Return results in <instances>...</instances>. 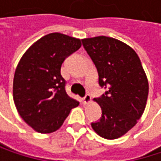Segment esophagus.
<instances>
[{"label":"esophagus","mask_w":161,"mask_h":161,"mask_svg":"<svg viewBox=\"0 0 161 161\" xmlns=\"http://www.w3.org/2000/svg\"><path fill=\"white\" fill-rule=\"evenodd\" d=\"M91 101V96L89 94H86L83 98V103H88Z\"/></svg>","instance_id":"obj_1"}]
</instances>
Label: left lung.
Returning a JSON list of instances; mask_svg holds the SVG:
<instances>
[{"mask_svg": "<svg viewBox=\"0 0 161 161\" xmlns=\"http://www.w3.org/2000/svg\"><path fill=\"white\" fill-rule=\"evenodd\" d=\"M106 91L94 100L102 108L92 129L103 138L116 139L135 126L145 111L148 81L136 52L123 42L106 36L82 40Z\"/></svg>", "mask_w": 161, "mask_h": 161, "instance_id": "1", "label": "left lung"}]
</instances>
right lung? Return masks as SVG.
<instances>
[{"label":"right lung","mask_w":161,"mask_h":161,"mask_svg":"<svg viewBox=\"0 0 161 161\" xmlns=\"http://www.w3.org/2000/svg\"><path fill=\"white\" fill-rule=\"evenodd\" d=\"M80 47L79 39L54 32L34 43L19 60L13 82L14 102L19 115L34 130L56 131L78 106L66 93L60 68Z\"/></svg>","instance_id":"right-lung-1"}]
</instances>
